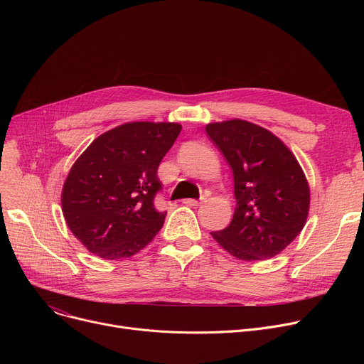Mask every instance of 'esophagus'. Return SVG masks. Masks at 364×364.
Instances as JSON below:
<instances>
[{"mask_svg":"<svg viewBox=\"0 0 364 364\" xmlns=\"http://www.w3.org/2000/svg\"><path fill=\"white\" fill-rule=\"evenodd\" d=\"M183 203L187 205V206H192V208H198V206L202 205V202H200V200H196V199H184Z\"/></svg>","mask_w":364,"mask_h":364,"instance_id":"esophagus-1","label":"esophagus"}]
</instances>
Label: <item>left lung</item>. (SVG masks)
<instances>
[{
    "mask_svg": "<svg viewBox=\"0 0 364 364\" xmlns=\"http://www.w3.org/2000/svg\"><path fill=\"white\" fill-rule=\"evenodd\" d=\"M205 129L233 171L236 196L232 223L213 237L242 261L276 257L301 233L310 211V187L299 162L257 124L228 119Z\"/></svg>",
    "mask_w": 364,
    "mask_h": 364,
    "instance_id": "1",
    "label": "left lung"
}]
</instances>
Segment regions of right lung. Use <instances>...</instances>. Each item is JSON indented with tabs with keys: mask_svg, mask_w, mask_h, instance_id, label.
I'll list each match as a JSON object with an SVG mask.
<instances>
[{
	"mask_svg": "<svg viewBox=\"0 0 364 364\" xmlns=\"http://www.w3.org/2000/svg\"><path fill=\"white\" fill-rule=\"evenodd\" d=\"M180 131L177 122H127L103 132L75 161L62 211L91 254L129 258L158 235L166 215L153 205L162 187L158 166Z\"/></svg>",
	"mask_w": 364,
	"mask_h": 364,
	"instance_id": "1",
	"label": "right lung"
}]
</instances>
